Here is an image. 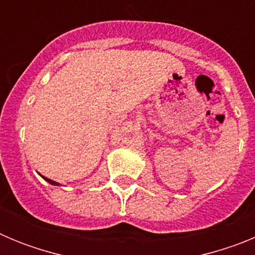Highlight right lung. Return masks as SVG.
Here are the masks:
<instances>
[{
  "instance_id": "add662e5",
  "label": "right lung",
  "mask_w": 255,
  "mask_h": 255,
  "mask_svg": "<svg viewBox=\"0 0 255 255\" xmlns=\"http://www.w3.org/2000/svg\"><path fill=\"white\" fill-rule=\"evenodd\" d=\"M42 177H43V179H44V180H46V181H47V182H49V184H52V185H56V186H57V185H60V184H58V182L53 181V180L48 179V177H44V176H42Z\"/></svg>"
}]
</instances>
